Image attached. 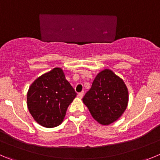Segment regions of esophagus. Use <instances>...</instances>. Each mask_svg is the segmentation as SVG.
I'll return each mask as SVG.
<instances>
[{
	"mask_svg": "<svg viewBox=\"0 0 160 160\" xmlns=\"http://www.w3.org/2000/svg\"><path fill=\"white\" fill-rule=\"evenodd\" d=\"M77 96H78V98H83V92H80V93H78Z\"/></svg>",
	"mask_w": 160,
	"mask_h": 160,
	"instance_id": "esophagus-1",
	"label": "esophagus"
}]
</instances>
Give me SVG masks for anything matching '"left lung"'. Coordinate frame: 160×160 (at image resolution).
Listing matches in <instances>:
<instances>
[{"label":"left lung","mask_w":160,"mask_h":160,"mask_svg":"<svg viewBox=\"0 0 160 160\" xmlns=\"http://www.w3.org/2000/svg\"><path fill=\"white\" fill-rule=\"evenodd\" d=\"M129 92L123 80L110 69L98 73L83 102L95 120L108 125L117 121L125 110Z\"/></svg>","instance_id":"obj_1"}]
</instances>
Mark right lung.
I'll list each match as a JSON object with an SVG mask.
<instances>
[{"instance_id":"obj_1","label":"right lung","mask_w":160,"mask_h":160,"mask_svg":"<svg viewBox=\"0 0 160 160\" xmlns=\"http://www.w3.org/2000/svg\"><path fill=\"white\" fill-rule=\"evenodd\" d=\"M76 96L63 70L54 68L33 82L28 92L27 104L39 125L53 128L63 122L67 109Z\"/></svg>"}]
</instances>
